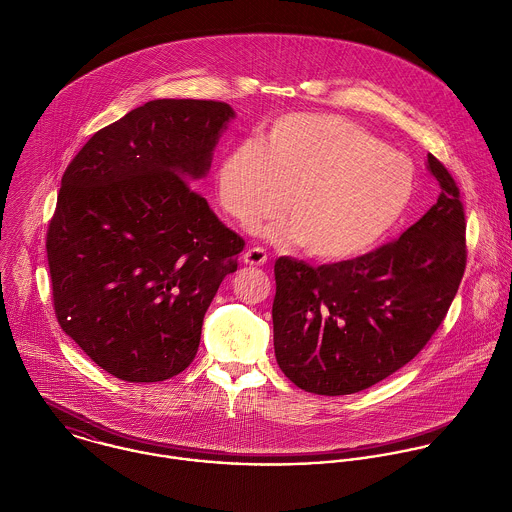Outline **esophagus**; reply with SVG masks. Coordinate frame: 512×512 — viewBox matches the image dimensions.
Instances as JSON below:
<instances>
[{
    "label": "esophagus",
    "mask_w": 512,
    "mask_h": 512,
    "mask_svg": "<svg viewBox=\"0 0 512 512\" xmlns=\"http://www.w3.org/2000/svg\"><path fill=\"white\" fill-rule=\"evenodd\" d=\"M243 261H245L247 265L261 267V265L267 263V253H265V249H261V247H249V249L245 251V255H243Z\"/></svg>",
    "instance_id": "1"
}]
</instances>
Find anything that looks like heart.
Wrapping results in <instances>:
<instances>
[{"label": "heart", "mask_w": 512, "mask_h": 512, "mask_svg": "<svg viewBox=\"0 0 512 512\" xmlns=\"http://www.w3.org/2000/svg\"><path fill=\"white\" fill-rule=\"evenodd\" d=\"M219 199L243 227L275 215L269 233L323 261L355 257L405 213L415 191L411 159L361 125L327 113L279 117L263 141L233 147L217 171Z\"/></svg>", "instance_id": "1"}]
</instances>
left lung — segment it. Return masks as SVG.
I'll return each mask as SVG.
<instances>
[{"label":"left lung","instance_id":"obj_1","mask_svg":"<svg viewBox=\"0 0 512 512\" xmlns=\"http://www.w3.org/2000/svg\"><path fill=\"white\" fill-rule=\"evenodd\" d=\"M427 169L441 195L397 241L319 267L275 261V357L299 389H369L415 359L443 323L467 265V223L447 167L429 153Z\"/></svg>","mask_w":512,"mask_h":512}]
</instances>
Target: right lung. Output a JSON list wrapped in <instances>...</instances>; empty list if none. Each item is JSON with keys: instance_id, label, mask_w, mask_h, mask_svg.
Listing matches in <instances>:
<instances>
[{"instance_id": "right-lung-1", "label": "right lung", "mask_w": 512, "mask_h": 512, "mask_svg": "<svg viewBox=\"0 0 512 512\" xmlns=\"http://www.w3.org/2000/svg\"><path fill=\"white\" fill-rule=\"evenodd\" d=\"M233 117L223 101H147L99 129L61 177L45 245L55 317L121 381L185 371L237 271L245 241L189 185L209 173Z\"/></svg>"}]
</instances>
